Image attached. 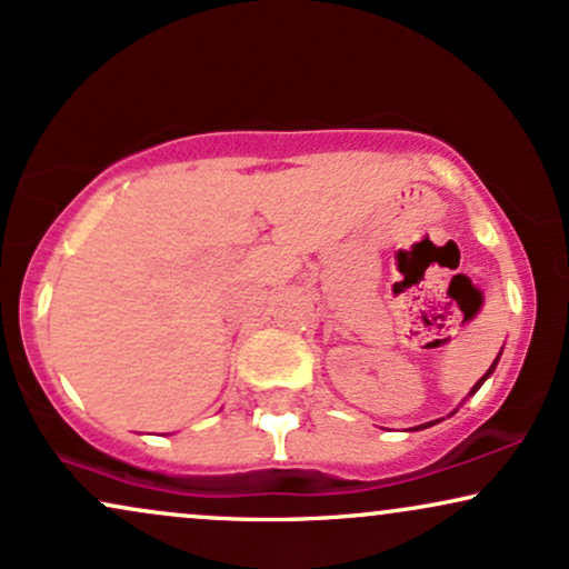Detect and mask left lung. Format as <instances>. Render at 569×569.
<instances>
[{
    "label": "left lung",
    "instance_id": "left-lung-1",
    "mask_svg": "<svg viewBox=\"0 0 569 569\" xmlns=\"http://www.w3.org/2000/svg\"><path fill=\"white\" fill-rule=\"evenodd\" d=\"M499 356H501V353H499ZM499 356H496V361H493V363H490V369H488V371H486V375H482V377H480V380H478V382H475V388H472V390H469V396H472V392H478V390H480V385H482V382H486V380H488V377H490V375H493V369H496V363H499ZM430 425H432V422H430ZM425 427H427V425H425Z\"/></svg>",
    "mask_w": 569,
    "mask_h": 569
}]
</instances>
